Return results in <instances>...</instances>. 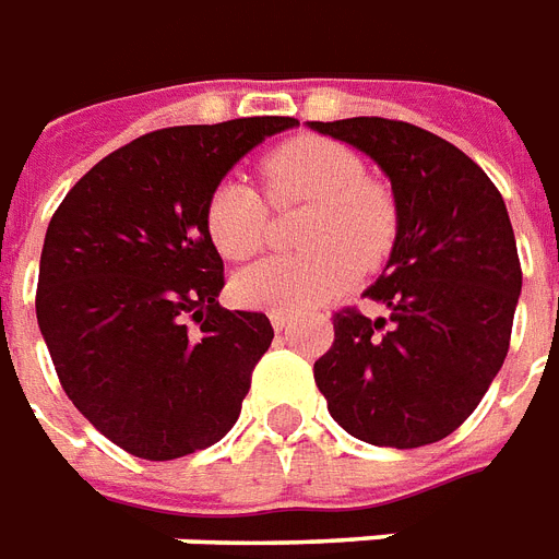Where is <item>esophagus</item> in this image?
Wrapping results in <instances>:
<instances>
[{
  "instance_id": "34e87169",
  "label": "esophagus",
  "mask_w": 559,
  "mask_h": 559,
  "mask_svg": "<svg viewBox=\"0 0 559 559\" xmlns=\"http://www.w3.org/2000/svg\"><path fill=\"white\" fill-rule=\"evenodd\" d=\"M289 319H293V316L281 313V310H272V313H270V322H272V328H275V331H287Z\"/></svg>"
}]
</instances>
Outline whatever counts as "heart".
<instances>
[{
	"label": "heart",
	"mask_w": 559,
	"mask_h": 559,
	"mask_svg": "<svg viewBox=\"0 0 559 559\" xmlns=\"http://www.w3.org/2000/svg\"><path fill=\"white\" fill-rule=\"evenodd\" d=\"M362 159L324 135H296L261 159V191L226 177L205 200V231L228 261H246L270 235L275 209L307 205L296 258H270L237 272L231 293L240 305L298 313L340 296L359 266H377L397 240V202L377 179L362 177Z\"/></svg>",
	"instance_id": "obj_1"
}]
</instances>
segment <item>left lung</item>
I'll return each instance as SVG.
<instances>
[{"mask_svg": "<svg viewBox=\"0 0 559 559\" xmlns=\"http://www.w3.org/2000/svg\"><path fill=\"white\" fill-rule=\"evenodd\" d=\"M391 179L397 240L366 296L389 310L333 313L313 377L333 420L373 447L415 450L455 432L511 348L522 266L499 188L441 135L391 118L310 121Z\"/></svg>", "mask_w": 559, "mask_h": 559, "instance_id": "8db88e82", "label": "left lung"}]
</instances>
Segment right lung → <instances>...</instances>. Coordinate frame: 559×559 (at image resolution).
I'll list each match as a JSON object with an SVG mask.
<instances>
[{
  "mask_svg": "<svg viewBox=\"0 0 559 559\" xmlns=\"http://www.w3.org/2000/svg\"><path fill=\"white\" fill-rule=\"evenodd\" d=\"M296 118L165 127L83 174L48 223L37 322L57 380L104 438L170 461L235 426L270 319L226 310L205 200L240 156Z\"/></svg>",
  "mask_w": 559,
  "mask_h": 559,
  "instance_id": "1",
  "label": "right lung"
}]
</instances>
